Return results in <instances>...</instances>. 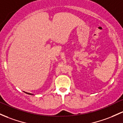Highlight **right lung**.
<instances>
[{"mask_svg": "<svg viewBox=\"0 0 123 123\" xmlns=\"http://www.w3.org/2000/svg\"><path fill=\"white\" fill-rule=\"evenodd\" d=\"M25 93H27V94H30V95H33V94H32V93H27V92H25Z\"/></svg>", "mask_w": 123, "mask_h": 123, "instance_id": "right-lung-1", "label": "right lung"}]
</instances>
